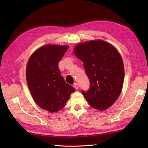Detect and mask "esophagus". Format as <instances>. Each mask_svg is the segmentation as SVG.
Wrapping results in <instances>:
<instances>
[{
  "label": "esophagus",
  "instance_id": "1",
  "mask_svg": "<svg viewBox=\"0 0 148 148\" xmlns=\"http://www.w3.org/2000/svg\"><path fill=\"white\" fill-rule=\"evenodd\" d=\"M73 86H74V88L76 89V90H78V88H79V86H78V84L77 83H74V84H73Z\"/></svg>",
  "mask_w": 148,
  "mask_h": 148
}]
</instances>
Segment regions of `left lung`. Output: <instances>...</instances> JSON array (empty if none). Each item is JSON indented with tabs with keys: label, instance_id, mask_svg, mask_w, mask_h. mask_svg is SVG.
Masks as SVG:
<instances>
[{
	"label": "left lung",
	"instance_id": "obj_1",
	"mask_svg": "<svg viewBox=\"0 0 148 148\" xmlns=\"http://www.w3.org/2000/svg\"><path fill=\"white\" fill-rule=\"evenodd\" d=\"M74 53L81 60L90 87L82 90L91 107L104 110L112 105L120 95L124 80L122 57L113 46L102 40L80 43Z\"/></svg>",
	"mask_w": 148,
	"mask_h": 148
}]
</instances>
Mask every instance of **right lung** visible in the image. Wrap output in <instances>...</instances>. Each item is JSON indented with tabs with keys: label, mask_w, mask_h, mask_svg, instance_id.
Returning a JSON list of instances; mask_svg holds the SVG:
<instances>
[{
	"label": "right lung",
	"mask_w": 148,
	"mask_h": 148,
	"mask_svg": "<svg viewBox=\"0 0 148 148\" xmlns=\"http://www.w3.org/2000/svg\"><path fill=\"white\" fill-rule=\"evenodd\" d=\"M69 46L46 45L38 49L26 66V80L35 102L41 108L57 112L65 106L75 89L67 84L58 66Z\"/></svg>",
	"instance_id": "obj_1"
}]
</instances>
